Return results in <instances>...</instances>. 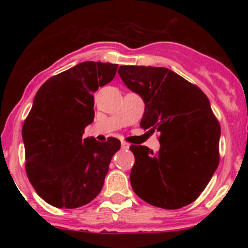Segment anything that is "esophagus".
<instances>
[{"mask_svg": "<svg viewBox=\"0 0 248 248\" xmlns=\"http://www.w3.org/2000/svg\"><path fill=\"white\" fill-rule=\"evenodd\" d=\"M121 148H122V149H128V148H129V143H127V142L122 141L121 142Z\"/></svg>", "mask_w": 248, "mask_h": 248, "instance_id": "34e87169", "label": "esophagus"}]
</instances>
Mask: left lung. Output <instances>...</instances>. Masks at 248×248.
I'll list each match as a JSON object with an SVG mask.
<instances>
[{
	"label": "left lung",
	"instance_id": "obj_1",
	"mask_svg": "<svg viewBox=\"0 0 248 248\" xmlns=\"http://www.w3.org/2000/svg\"><path fill=\"white\" fill-rule=\"evenodd\" d=\"M124 84L143 100L140 126L161 133L160 150L130 146L134 192L148 204L176 210L199 197L219 164L220 126L207 96L166 67H119Z\"/></svg>",
	"mask_w": 248,
	"mask_h": 248
}]
</instances>
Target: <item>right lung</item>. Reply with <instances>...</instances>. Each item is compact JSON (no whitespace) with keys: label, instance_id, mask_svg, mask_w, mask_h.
<instances>
[{"label":"right lung","instance_id":"right-lung-1","mask_svg":"<svg viewBox=\"0 0 248 248\" xmlns=\"http://www.w3.org/2000/svg\"><path fill=\"white\" fill-rule=\"evenodd\" d=\"M116 69L110 62H80L51 77L36 93L22 128L25 171L50 205L76 209L92 202L104 186L121 142H99L82 134L94 120L93 93L113 80Z\"/></svg>","mask_w":248,"mask_h":248}]
</instances>
